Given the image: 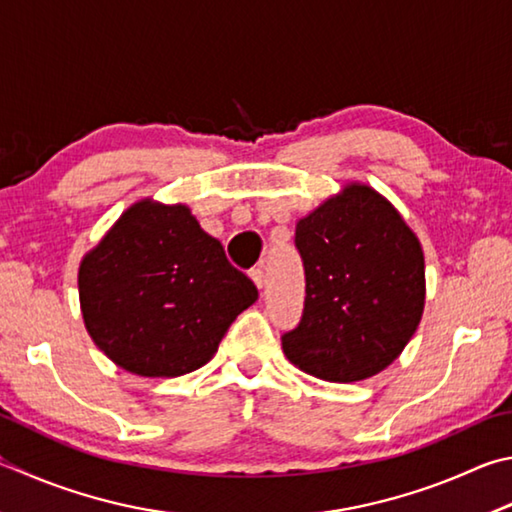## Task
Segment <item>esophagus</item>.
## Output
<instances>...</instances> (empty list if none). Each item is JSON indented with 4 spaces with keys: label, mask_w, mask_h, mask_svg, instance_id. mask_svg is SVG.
Segmentation results:
<instances>
[{
    "label": "esophagus",
    "mask_w": 512,
    "mask_h": 512,
    "mask_svg": "<svg viewBox=\"0 0 512 512\" xmlns=\"http://www.w3.org/2000/svg\"><path fill=\"white\" fill-rule=\"evenodd\" d=\"M250 280L255 282L257 288H264V268L262 266L253 268V271H250Z\"/></svg>",
    "instance_id": "1"
}]
</instances>
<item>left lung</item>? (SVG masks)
I'll return each instance as SVG.
<instances>
[{
	"mask_svg": "<svg viewBox=\"0 0 512 512\" xmlns=\"http://www.w3.org/2000/svg\"><path fill=\"white\" fill-rule=\"evenodd\" d=\"M306 277L300 324L282 336L297 369L329 383L371 378L401 356L425 306L421 241L392 203L347 183L295 226Z\"/></svg>",
	"mask_w": 512,
	"mask_h": 512,
	"instance_id": "obj_1",
	"label": "left lung"
}]
</instances>
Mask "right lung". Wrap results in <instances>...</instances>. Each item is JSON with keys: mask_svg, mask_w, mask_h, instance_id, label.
Masks as SVG:
<instances>
[{"mask_svg": "<svg viewBox=\"0 0 512 512\" xmlns=\"http://www.w3.org/2000/svg\"><path fill=\"white\" fill-rule=\"evenodd\" d=\"M91 340L129 374L174 378L215 356L257 288L188 206L141 199L78 268Z\"/></svg>", "mask_w": 512, "mask_h": 512, "instance_id": "1", "label": "right lung"}]
</instances>
